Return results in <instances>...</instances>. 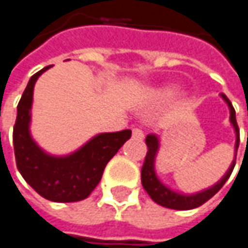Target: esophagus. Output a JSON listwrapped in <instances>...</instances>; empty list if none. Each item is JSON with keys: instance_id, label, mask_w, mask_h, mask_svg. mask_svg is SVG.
Segmentation results:
<instances>
[{"instance_id": "obj_1", "label": "esophagus", "mask_w": 248, "mask_h": 248, "mask_svg": "<svg viewBox=\"0 0 248 248\" xmlns=\"http://www.w3.org/2000/svg\"><path fill=\"white\" fill-rule=\"evenodd\" d=\"M132 133H133V138L135 139H138V140H142L143 139V132H142V129H139V127H133V130H132Z\"/></svg>"}]
</instances>
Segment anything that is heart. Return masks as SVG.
<instances>
[{
    "label": "heart",
    "instance_id": "obj_1",
    "mask_svg": "<svg viewBox=\"0 0 248 248\" xmlns=\"http://www.w3.org/2000/svg\"><path fill=\"white\" fill-rule=\"evenodd\" d=\"M178 93V89H175V87H165V89H162L161 92H159V96L161 97H165V99H168V97H172Z\"/></svg>",
    "mask_w": 248,
    "mask_h": 248
}]
</instances>
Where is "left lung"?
Instances as JSON below:
<instances>
[{
  "instance_id": "1",
  "label": "left lung",
  "mask_w": 248,
  "mask_h": 248,
  "mask_svg": "<svg viewBox=\"0 0 248 248\" xmlns=\"http://www.w3.org/2000/svg\"><path fill=\"white\" fill-rule=\"evenodd\" d=\"M223 100L227 103L228 109H230V122L234 127L235 132V151H234V159L228 168V171L225 172L223 178L213 186L200 191L197 194H179L175 192L171 188H168L165 184L161 182V179L158 178L156 171H155V158L159 149V139L156 135H148L146 136V145H148V152L145 156V162L140 171V179H142V185L145 188V191L148 192V195L159 205L171 208V210H192L197 208L200 205H202L204 202H207L211 197H214L227 182V179L230 178V175L234 170L235 165V155H237V149H238V143H240V130L237 126V121H235V110L231 105V102L228 100V97L221 93ZM248 140V133H247Z\"/></svg>"
}]
</instances>
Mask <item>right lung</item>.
Segmentation results:
<instances>
[{
    "instance_id": "obj_1",
    "label": "right lung",
    "mask_w": 248,
    "mask_h": 248,
    "mask_svg": "<svg viewBox=\"0 0 248 248\" xmlns=\"http://www.w3.org/2000/svg\"><path fill=\"white\" fill-rule=\"evenodd\" d=\"M51 66L31 76L17 106L13 132L16 162L27 184L43 198L54 202H76L87 198L102 179L105 167L130 138L132 130L99 133L70 155L44 152L30 133L32 92L37 78Z\"/></svg>"
}]
</instances>
